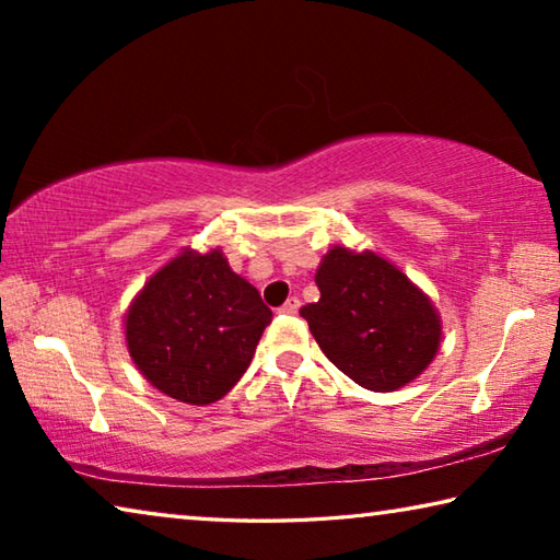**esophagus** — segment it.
Here are the masks:
<instances>
[{"instance_id":"obj_1","label":"esophagus","mask_w":560,"mask_h":560,"mask_svg":"<svg viewBox=\"0 0 560 560\" xmlns=\"http://www.w3.org/2000/svg\"><path fill=\"white\" fill-rule=\"evenodd\" d=\"M299 306H301V301H299V296H289L287 299V303H283V306L279 308V314H287V316H293L299 311Z\"/></svg>"}]
</instances>
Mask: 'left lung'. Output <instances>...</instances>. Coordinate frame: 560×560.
Returning <instances> with one entry per match:
<instances>
[{
  "label": "left lung",
  "mask_w": 560,
  "mask_h": 560,
  "mask_svg": "<svg viewBox=\"0 0 560 560\" xmlns=\"http://www.w3.org/2000/svg\"><path fill=\"white\" fill-rule=\"evenodd\" d=\"M316 287L320 299L299 314L350 381L390 393L432 363L442 330L438 311L390 261L336 246L320 261Z\"/></svg>",
  "instance_id": "8db88e82"
}]
</instances>
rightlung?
Returning <instances> with one entry per match:
<instances>
[{
    "mask_svg": "<svg viewBox=\"0 0 560 560\" xmlns=\"http://www.w3.org/2000/svg\"><path fill=\"white\" fill-rule=\"evenodd\" d=\"M269 324L271 308L220 249L183 252L132 301L126 340L138 371L160 393L210 405L240 383Z\"/></svg>",
    "mask_w": 560,
    "mask_h": 560,
    "instance_id": "right-lung-1",
    "label": "right lung"
}]
</instances>
